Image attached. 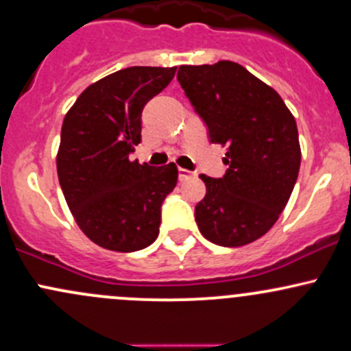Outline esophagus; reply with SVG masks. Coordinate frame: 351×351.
<instances>
[{"instance_id":"34e87169","label":"esophagus","mask_w":351,"mask_h":351,"mask_svg":"<svg viewBox=\"0 0 351 351\" xmlns=\"http://www.w3.org/2000/svg\"><path fill=\"white\" fill-rule=\"evenodd\" d=\"M178 175H180V180H186V178H190L193 173L188 171V169H184V168H178Z\"/></svg>"}]
</instances>
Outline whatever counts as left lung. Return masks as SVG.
<instances>
[{"instance_id":"obj_1","label":"left lung","mask_w":351,"mask_h":351,"mask_svg":"<svg viewBox=\"0 0 351 351\" xmlns=\"http://www.w3.org/2000/svg\"><path fill=\"white\" fill-rule=\"evenodd\" d=\"M176 78L211 143L226 146L225 176L199 175L206 186L195 208L199 232L219 246L252 243L275 225L298 178L293 114L271 86L233 61L183 64Z\"/></svg>"}]
</instances>
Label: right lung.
<instances>
[{"label":"right lung","instance_id":"add662e5","mask_svg":"<svg viewBox=\"0 0 351 351\" xmlns=\"http://www.w3.org/2000/svg\"><path fill=\"white\" fill-rule=\"evenodd\" d=\"M176 66L119 69L86 88L61 126L56 169L75 221L111 252L143 250L158 238L161 203L178 180L175 163L130 160L141 141V113Z\"/></svg>","mask_w":351,"mask_h":351}]
</instances>
